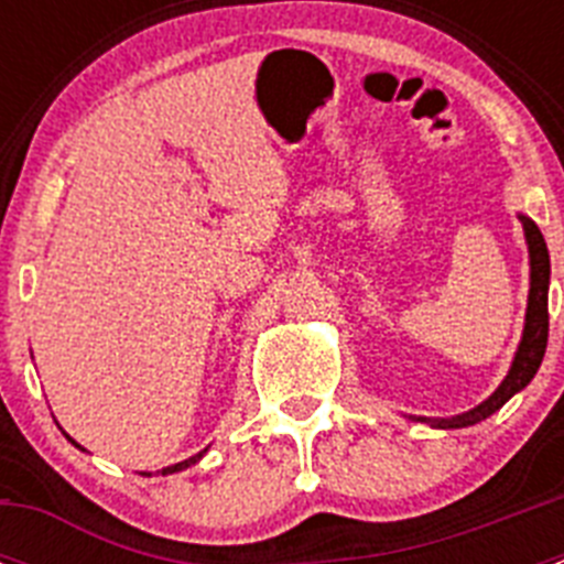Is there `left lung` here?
Here are the masks:
<instances>
[{
    "instance_id": "obj_1",
    "label": "left lung",
    "mask_w": 564,
    "mask_h": 564,
    "mask_svg": "<svg viewBox=\"0 0 564 564\" xmlns=\"http://www.w3.org/2000/svg\"><path fill=\"white\" fill-rule=\"evenodd\" d=\"M522 231H525L528 246V265H531V285H528V307H525V327H522V338L517 344L514 361L508 367L506 378L500 381L491 395L482 403H477L475 410L460 412L452 417H421L410 415L417 423H430L432 430H463V426H475V423L486 421L488 415H495L508 398H514L517 392L525 390L531 378L540 370L542 356L547 347V285H551V257H547V246L536 223L525 214H520Z\"/></svg>"
}]
</instances>
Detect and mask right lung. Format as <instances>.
I'll return each mask as SVG.
<instances>
[{"instance_id": "right-lung-1", "label": "right lung", "mask_w": 564, "mask_h": 564, "mask_svg": "<svg viewBox=\"0 0 564 564\" xmlns=\"http://www.w3.org/2000/svg\"><path fill=\"white\" fill-rule=\"evenodd\" d=\"M64 435H67V432H64ZM67 441H69V443H76L69 435H67ZM76 446H78V443H76ZM78 449H82V446H78ZM206 452H208V449H203V452H197V455H194V457H188V460H181V463H174V466H166V468H163V471H161V475H174V471H183V468L194 466V463L200 460V457L206 455Z\"/></svg>"}]
</instances>
